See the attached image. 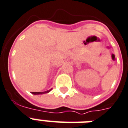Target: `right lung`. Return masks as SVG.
I'll use <instances>...</instances> for the list:
<instances>
[{"label":"right lung","instance_id":"1","mask_svg":"<svg viewBox=\"0 0 128 128\" xmlns=\"http://www.w3.org/2000/svg\"><path fill=\"white\" fill-rule=\"evenodd\" d=\"M50 91H44V92H32V94H44V93H48Z\"/></svg>","mask_w":128,"mask_h":128}]
</instances>
